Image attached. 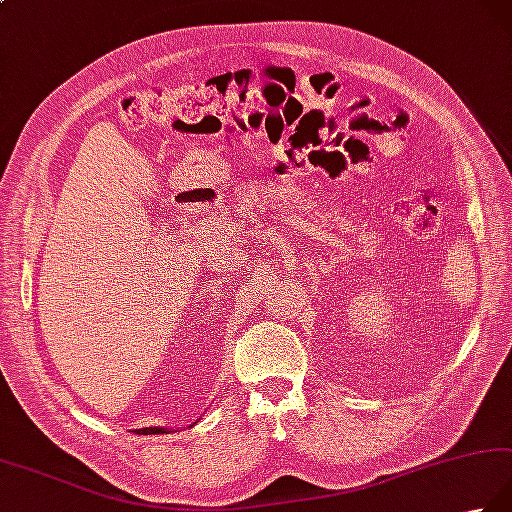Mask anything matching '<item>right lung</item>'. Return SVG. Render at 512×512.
I'll use <instances>...</instances> for the list:
<instances>
[{
	"instance_id": "add662e5",
	"label": "right lung",
	"mask_w": 512,
	"mask_h": 512,
	"mask_svg": "<svg viewBox=\"0 0 512 512\" xmlns=\"http://www.w3.org/2000/svg\"><path fill=\"white\" fill-rule=\"evenodd\" d=\"M197 424V422H195ZM193 424V426H195ZM135 433H139V435H159V433H173V430H168V428H142V430H135Z\"/></svg>"
}]
</instances>
